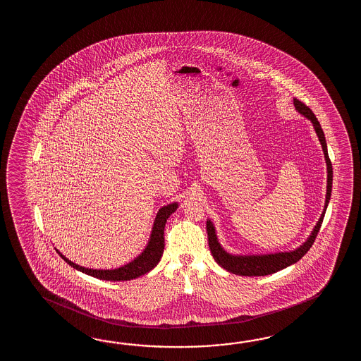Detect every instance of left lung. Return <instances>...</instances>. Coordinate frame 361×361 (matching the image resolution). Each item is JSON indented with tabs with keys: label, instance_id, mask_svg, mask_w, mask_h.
<instances>
[{
	"label": "left lung",
	"instance_id": "left-lung-1",
	"mask_svg": "<svg viewBox=\"0 0 361 361\" xmlns=\"http://www.w3.org/2000/svg\"><path fill=\"white\" fill-rule=\"evenodd\" d=\"M293 100H294L293 103H294L295 109L300 112V115L308 118L314 125V131H316L317 138H319L320 145H322V152H324V157H325V162H326V171H328L326 196H325L324 210H322L320 219L317 221L314 230L311 232V235L308 236V238L300 247L290 250V252H279V253L250 254V255H240V254L236 255V254L228 253L223 249V246L218 241L214 224L210 219H207V238H209V247H210V252L213 254V258L221 267L227 269L228 272L235 274V275H240V276H266V275L275 274L280 269H286V267H289V266H292L294 263L300 261V258L310 250V247L314 244V238L317 236V232L322 227V219H324V215H325L326 207L329 204L331 184H333V168H331V162H330L329 154H328V147H326L324 131H322L320 123L317 121L316 116L314 115V112L300 100L295 99V98Z\"/></svg>",
	"mask_w": 361,
	"mask_h": 361
}]
</instances>
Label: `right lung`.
<instances>
[{"label":"right lung","instance_id":"add662e5","mask_svg":"<svg viewBox=\"0 0 361 361\" xmlns=\"http://www.w3.org/2000/svg\"><path fill=\"white\" fill-rule=\"evenodd\" d=\"M178 209V202H173L169 205L162 207L154 218L152 231L149 235V240L147 243V246L143 249V252L139 254L137 258H134L133 261L123 264L118 269H86L82 266H78L76 263L69 261L68 258H66L63 254L56 249L58 254L61 255L64 261L68 263L71 267L76 269L80 272H84L89 276L97 277L100 280H107V281H128L133 280L139 276H143L147 272H149L151 269H154L157 266V263L161 259L162 253H164V230H165V224L170 215L173 214Z\"/></svg>","mask_w":361,"mask_h":361}]
</instances>
